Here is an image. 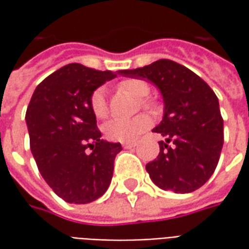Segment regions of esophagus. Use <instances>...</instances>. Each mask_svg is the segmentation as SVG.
<instances>
[{"instance_id": "obj_1", "label": "esophagus", "mask_w": 249, "mask_h": 249, "mask_svg": "<svg viewBox=\"0 0 249 249\" xmlns=\"http://www.w3.org/2000/svg\"><path fill=\"white\" fill-rule=\"evenodd\" d=\"M123 146H124L125 149H132V148H135L136 146V142H124Z\"/></svg>"}]
</instances>
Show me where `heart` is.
I'll use <instances>...</instances> for the list:
<instances>
[{
  "instance_id": "1",
  "label": "heart",
  "mask_w": 249,
  "mask_h": 249,
  "mask_svg": "<svg viewBox=\"0 0 249 249\" xmlns=\"http://www.w3.org/2000/svg\"><path fill=\"white\" fill-rule=\"evenodd\" d=\"M121 89L129 90L136 96L144 97L149 93V85L142 80H125L120 84ZM144 107L149 108L151 103L144 101ZM90 108L96 117L105 119L108 114V103H107V90L105 88H97L90 97ZM149 126V119L145 114H139L132 119H112L104 125V133L107 139L117 142L133 141L136 137Z\"/></svg>"
}]
</instances>
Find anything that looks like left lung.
Here are the masks:
<instances>
[{"label": "left lung", "instance_id": "obj_1", "mask_svg": "<svg viewBox=\"0 0 249 249\" xmlns=\"http://www.w3.org/2000/svg\"><path fill=\"white\" fill-rule=\"evenodd\" d=\"M119 73L152 82L162 96L164 114L153 132L165 141H159V156L146 164L152 181L175 193L198 189L214 172L224 140L213 90L196 73L171 60ZM169 142L172 146L167 145Z\"/></svg>", "mask_w": 249, "mask_h": 249}]
</instances>
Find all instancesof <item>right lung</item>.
<instances>
[{"instance_id":"add662e5","label":"right lung","mask_w":249,"mask_h":249,"mask_svg":"<svg viewBox=\"0 0 249 249\" xmlns=\"http://www.w3.org/2000/svg\"><path fill=\"white\" fill-rule=\"evenodd\" d=\"M117 74L69 64L46 77L30 98L25 116L30 151L41 176L66 203H92L112 181L123 148L101 140L90 97Z\"/></svg>"}]
</instances>
